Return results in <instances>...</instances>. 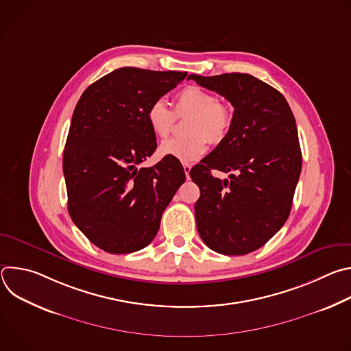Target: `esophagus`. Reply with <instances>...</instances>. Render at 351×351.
<instances>
[{"label": "esophagus", "mask_w": 351, "mask_h": 351, "mask_svg": "<svg viewBox=\"0 0 351 351\" xmlns=\"http://www.w3.org/2000/svg\"><path fill=\"white\" fill-rule=\"evenodd\" d=\"M183 169H184L186 178L189 179V178H190V169H191V165H189V164H183Z\"/></svg>", "instance_id": "obj_1"}]
</instances>
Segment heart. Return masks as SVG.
Segmentation results:
<instances>
[{"label":"heart","instance_id":"1","mask_svg":"<svg viewBox=\"0 0 351 351\" xmlns=\"http://www.w3.org/2000/svg\"><path fill=\"white\" fill-rule=\"evenodd\" d=\"M186 126V137L171 138L161 144L160 154L179 160L180 162H194L202 158L208 147L221 143L232 126V111L219 103L218 97L198 86H186L175 95V111L164 99H156L148 106L145 118L153 134L167 138L176 122V117L190 115Z\"/></svg>","mask_w":351,"mask_h":351}]
</instances>
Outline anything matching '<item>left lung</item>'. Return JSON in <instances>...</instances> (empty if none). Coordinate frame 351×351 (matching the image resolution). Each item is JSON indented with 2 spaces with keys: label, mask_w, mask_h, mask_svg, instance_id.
Masks as SVG:
<instances>
[{
  "label": "left lung",
  "mask_w": 351,
  "mask_h": 351,
  "mask_svg": "<svg viewBox=\"0 0 351 351\" xmlns=\"http://www.w3.org/2000/svg\"><path fill=\"white\" fill-rule=\"evenodd\" d=\"M233 106L228 136L190 171L199 187L197 230L214 252L243 256L263 247L289 218L302 172L297 126L286 98L247 73L190 75ZM217 169L229 180L212 176Z\"/></svg>",
  "instance_id": "8db88e82"
}]
</instances>
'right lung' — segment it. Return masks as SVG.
Listing matches in <instances>:
<instances>
[{
  "label": "right lung",
  "mask_w": 351,
  "mask_h": 351,
  "mask_svg": "<svg viewBox=\"0 0 351 351\" xmlns=\"http://www.w3.org/2000/svg\"><path fill=\"white\" fill-rule=\"evenodd\" d=\"M186 76L119 68L88 86L76 104L62 161L68 211L107 253H134L152 243L186 179L182 164L171 157L137 168L157 148L145 118L148 106Z\"/></svg>",
  "instance_id": "1"
}]
</instances>
